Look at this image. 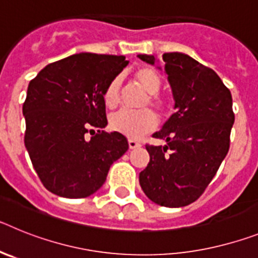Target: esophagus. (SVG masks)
I'll return each mask as SVG.
<instances>
[{
	"label": "esophagus",
	"instance_id": "obj_1",
	"mask_svg": "<svg viewBox=\"0 0 258 258\" xmlns=\"http://www.w3.org/2000/svg\"><path fill=\"white\" fill-rule=\"evenodd\" d=\"M127 145H129V149H131V150L138 149V147H141V143L137 142V141H134V140L127 141Z\"/></svg>",
	"mask_w": 258,
	"mask_h": 258
}]
</instances>
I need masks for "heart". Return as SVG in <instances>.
Segmentation results:
<instances>
[{
	"label": "heart",
	"mask_w": 258,
	"mask_h": 258,
	"mask_svg": "<svg viewBox=\"0 0 258 258\" xmlns=\"http://www.w3.org/2000/svg\"><path fill=\"white\" fill-rule=\"evenodd\" d=\"M134 79L150 94V103L160 112H164L166 108V102L156 94L161 85L160 75L157 74V71L151 67H141L134 72ZM120 92H121V79L115 77L104 89L103 99L107 107L113 108L117 106L120 102ZM156 115L151 109H141V111L120 109L109 118V125L113 131L129 138H138L142 134L151 132L156 126Z\"/></svg>",
	"instance_id": "obj_1"
}]
</instances>
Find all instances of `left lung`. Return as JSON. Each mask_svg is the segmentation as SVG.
<instances>
[{
  "label": "left lung",
  "instance_id": "8db88e82",
  "mask_svg": "<svg viewBox=\"0 0 258 258\" xmlns=\"http://www.w3.org/2000/svg\"><path fill=\"white\" fill-rule=\"evenodd\" d=\"M138 58L159 61L147 54ZM161 60L175 112L152 134L166 145L146 146L150 163L140 184L155 204L179 208L195 202L214 177L229 151L235 117L231 93L213 70L183 52H165Z\"/></svg>",
  "mask_w": 258,
  "mask_h": 258
}]
</instances>
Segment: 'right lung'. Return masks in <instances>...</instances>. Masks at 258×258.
Listing matches in <instances>:
<instances>
[{
  "label": "right lung",
  "instance_id": "1",
  "mask_svg": "<svg viewBox=\"0 0 258 258\" xmlns=\"http://www.w3.org/2000/svg\"><path fill=\"white\" fill-rule=\"evenodd\" d=\"M127 63L124 55L80 52L47 64L29 83L24 145L50 192L90 197L129 149L121 133L99 131L107 125L104 89Z\"/></svg>",
  "mask_w": 258,
  "mask_h": 258
}]
</instances>
